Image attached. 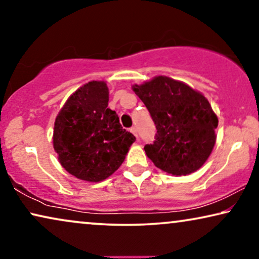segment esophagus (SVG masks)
I'll return each instance as SVG.
<instances>
[{
    "mask_svg": "<svg viewBox=\"0 0 259 259\" xmlns=\"http://www.w3.org/2000/svg\"><path fill=\"white\" fill-rule=\"evenodd\" d=\"M130 131L134 134V136H136V138L138 139V132H137V128H136V127H132V128H131Z\"/></svg>",
    "mask_w": 259,
    "mask_h": 259,
    "instance_id": "34e87169",
    "label": "esophagus"
}]
</instances>
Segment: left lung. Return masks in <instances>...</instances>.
Here are the masks:
<instances>
[{
    "label": "left lung",
    "mask_w": 259,
    "mask_h": 259,
    "mask_svg": "<svg viewBox=\"0 0 259 259\" xmlns=\"http://www.w3.org/2000/svg\"><path fill=\"white\" fill-rule=\"evenodd\" d=\"M134 91L157 127L153 144L144 147L153 164L168 175L196 172L213 150L218 118L200 92L183 81L159 75Z\"/></svg>",
    "instance_id": "1"
}]
</instances>
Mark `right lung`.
<instances>
[{"instance_id": "obj_1", "label": "right lung", "mask_w": 259, "mask_h": 259, "mask_svg": "<svg viewBox=\"0 0 259 259\" xmlns=\"http://www.w3.org/2000/svg\"><path fill=\"white\" fill-rule=\"evenodd\" d=\"M105 81H90L67 99L54 122L53 146L60 164L80 180L107 179L125 160L132 133L123 130L108 106Z\"/></svg>"}]
</instances>
